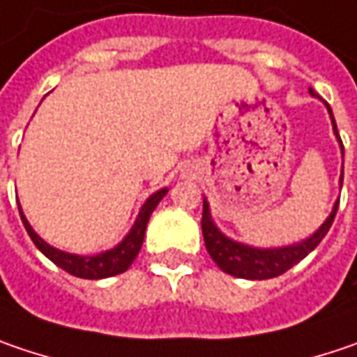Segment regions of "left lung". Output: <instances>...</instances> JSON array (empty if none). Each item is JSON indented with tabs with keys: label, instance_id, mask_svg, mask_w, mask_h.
Here are the masks:
<instances>
[{
	"label": "left lung",
	"instance_id": "1",
	"mask_svg": "<svg viewBox=\"0 0 357 357\" xmlns=\"http://www.w3.org/2000/svg\"><path fill=\"white\" fill-rule=\"evenodd\" d=\"M309 93L315 96L313 89H309ZM325 107L329 111L331 125H333V133L337 137V141L342 145V153H344V143H342L340 133H337V125H335V119H333V113H331V107L327 102H325ZM342 181H344V169H342L340 183ZM337 206H340V199L333 204V210L327 216V220L309 238H305L303 242H297V244H291V246H281V248H255V246H248V244L232 241L226 234H222L220 230H218V226L212 220L210 204H208V199L204 198L202 234H204V242H206L208 255L212 257V261L216 262L224 273H228L232 277H238V279H250V281L273 279V277H279V275L287 273L291 266H295L299 261H303L305 257L319 242L324 241L325 234L329 232V228L333 224Z\"/></svg>",
	"mask_w": 357,
	"mask_h": 357
}]
</instances>
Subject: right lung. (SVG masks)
Here are the masks:
<instances>
[{"instance_id": "obj_1", "label": "right lung", "mask_w": 357, "mask_h": 357, "mask_svg": "<svg viewBox=\"0 0 357 357\" xmlns=\"http://www.w3.org/2000/svg\"><path fill=\"white\" fill-rule=\"evenodd\" d=\"M165 194H167V188H163V190H159L155 194H151L147 198V202L141 206L139 216H137L133 228L129 230V234L119 242L115 248L105 250L100 255H93V257L70 255V252H64V250L54 248V246H50L48 242L42 241L33 232L30 222L24 216V212H22V206H20V216H22V222L26 226V232L30 234V238L38 246V250L44 257H48L54 264H58L62 271L70 273L74 277H80V279H107V277H115V275L125 273L133 264L135 257L139 255V250H141V244H143V236H145V228H147L149 216L153 214V210L158 208V204L163 199Z\"/></svg>"}]
</instances>
